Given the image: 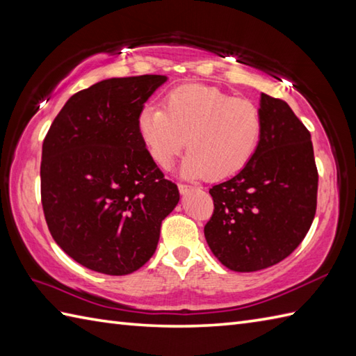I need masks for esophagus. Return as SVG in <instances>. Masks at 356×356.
I'll return each instance as SVG.
<instances>
[{
    "label": "esophagus",
    "instance_id": "34e87169",
    "mask_svg": "<svg viewBox=\"0 0 356 356\" xmlns=\"http://www.w3.org/2000/svg\"><path fill=\"white\" fill-rule=\"evenodd\" d=\"M191 190H193V186L186 185V184H179V191H180V194H186V193H190Z\"/></svg>",
    "mask_w": 356,
    "mask_h": 356
}]
</instances>
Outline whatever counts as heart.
I'll list each match as a JSON object with an SVG mask.
<instances>
[{"label": "heart", "mask_w": 356, "mask_h": 356, "mask_svg": "<svg viewBox=\"0 0 356 356\" xmlns=\"http://www.w3.org/2000/svg\"><path fill=\"white\" fill-rule=\"evenodd\" d=\"M139 134L151 157L168 168L186 147V177L220 180L251 162L263 134L260 108L217 87L180 86L165 96L163 108L145 105L138 118Z\"/></svg>", "instance_id": "heart-1"}]
</instances>
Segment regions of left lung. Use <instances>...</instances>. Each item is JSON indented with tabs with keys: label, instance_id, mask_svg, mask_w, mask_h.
Here are the masks:
<instances>
[{
	"label": "left lung",
	"instance_id": "obj_1",
	"mask_svg": "<svg viewBox=\"0 0 356 356\" xmlns=\"http://www.w3.org/2000/svg\"><path fill=\"white\" fill-rule=\"evenodd\" d=\"M263 134L237 176L209 190L205 225L211 251L223 266L254 272L284 260L314 222L318 193L311 133L289 105L261 93Z\"/></svg>",
	"mask_w": 356,
	"mask_h": 356
}]
</instances>
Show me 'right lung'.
Listing matches in <instances>:
<instances>
[{
    "label": "right lung",
    "mask_w": 356,
    "mask_h": 356,
    "mask_svg": "<svg viewBox=\"0 0 356 356\" xmlns=\"http://www.w3.org/2000/svg\"><path fill=\"white\" fill-rule=\"evenodd\" d=\"M162 74L111 78L74 93L42 143L41 202L53 240L74 261L127 275L157 248L179 202L143 143L138 118Z\"/></svg>",
    "instance_id": "add662e5"
}]
</instances>
